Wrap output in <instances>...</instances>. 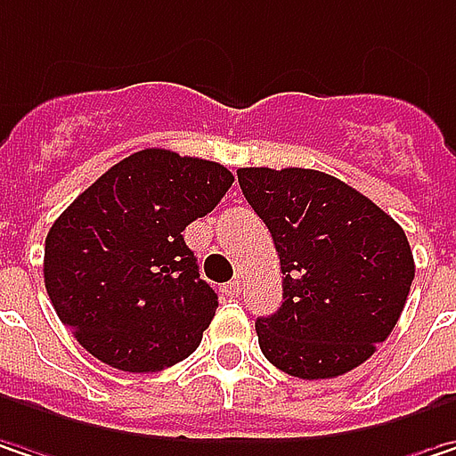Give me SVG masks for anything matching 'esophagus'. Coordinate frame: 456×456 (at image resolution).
I'll return each instance as SVG.
<instances>
[{"label":"esophagus","instance_id":"esophagus-1","mask_svg":"<svg viewBox=\"0 0 456 456\" xmlns=\"http://www.w3.org/2000/svg\"><path fill=\"white\" fill-rule=\"evenodd\" d=\"M222 292H224L227 297H237V295L242 292V284H240V281H229V284L222 287Z\"/></svg>","mask_w":456,"mask_h":456}]
</instances>
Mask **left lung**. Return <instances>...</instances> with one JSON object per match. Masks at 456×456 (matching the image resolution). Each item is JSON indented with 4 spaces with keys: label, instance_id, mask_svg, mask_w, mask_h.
<instances>
[{
    "label": "left lung",
    "instance_id": "1",
    "mask_svg": "<svg viewBox=\"0 0 456 456\" xmlns=\"http://www.w3.org/2000/svg\"><path fill=\"white\" fill-rule=\"evenodd\" d=\"M273 237L281 308L256 321L266 360L297 379L365 362L396 326L415 261L404 229L370 198L315 169H237Z\"/></svg>",
    "mask_w": 456,
    "mask_h": 456
}]
</instances>
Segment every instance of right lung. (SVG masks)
<instances>
[{
  "label": "right lung",
  "instance_id": "1",
  "mask_svg": "<svg viewBox=\"0 0 456 456\" xmlns=\"http://www.w3.org/2000/svg\"><path fill=\"white\" fill-rule=\"evenodd\" d=\"M234 183L227 167L145 148L104 172L52 224L49 300L102 362L153 373L185 360L219 308L183 232Z\"/></svg>",
  "mask_w": 456,
  "mask_h": 456
}]
</instances>
